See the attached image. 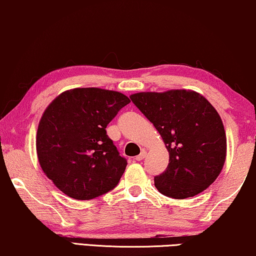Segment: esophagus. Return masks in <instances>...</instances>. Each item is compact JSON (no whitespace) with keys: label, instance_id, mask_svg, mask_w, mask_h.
I'll return each instance as SVG.
<instances>
[{"label":"esophagus","instance_id":"esophagus-1","mask_svg":"<svg viewBox=\"0 0 256 256\" xmlns=\"http://www.w3.org/2000/svg\"><path fill=\"white\" fill-rule=\"evenodd\" d=\"M145 156H146V152H145V150H142V153H140L139 156H136V161H142V160L145 159Z\"/></svg>","mask_w":256,"mask_h":256}]
</instances>
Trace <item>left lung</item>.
<instances>
[{
  "instance_id": "8db88e82",
  "label": "left lung",
  "mask_w": 256,
  "mask_h": 256,
  "mask_svg": "<svg viewBox=\"0 0 256 256\" xmlns=\"http://www.w3.org/2000/svg\"><path fill=\"white\" fill-rule=\"evenodd\" d=\"M130 98L160 133L169 153L166 170L154 178L164 196L184 200L211 186L226 158V136L214 106L198 92H138Z\"/></svg>"
}]
</instances>
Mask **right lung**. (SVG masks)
<instances>
[{
	"instance_id": "obj_1",
	"label": "right lung",
	"mask_w": 256,
	"mask_h": 256,
	"mask_svg": "<svg viewBox=\"0 0 256 256\" xmlns=\"http://www.w3.org/2000/svg\"><path fill=\"white\" fill-rule=\"evenodd\" d=\"M130 103L123 94L76 88L48 106L37 131V154L46 176L67 196L92 200L112 190L128 161L106 126Z\"/></svg>"
}]
</instances>
